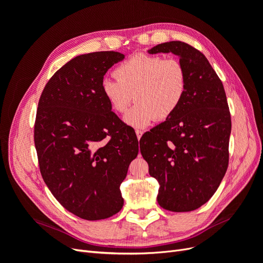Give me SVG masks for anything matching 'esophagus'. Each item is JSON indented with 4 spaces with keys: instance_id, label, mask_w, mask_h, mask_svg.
Listing matches in <instances>:
<instances>
[{
    "instance_id": "1",
    "label": "esophagus",
    "mask_w": 263,
    "mask_h": 263,
    "mask_svg": "<svg viewBox=\"0 0 263 263\" xmlns=\"http://www.w3.org/2000/svg\"><path fill=\"white\" fill-rule=\"evenodd\" d=\"M142 134H144V132H142V130H139V129L136 130V136H137V139H138V140L141 138Z\"/></svg>"
}]
</instances>
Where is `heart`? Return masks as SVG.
Wrapping results in <instances>:
<instances>
[{
    "label": "heart",
    "instance_id": "obj_1",
    "mask_svg": "<svg viewBox=\"0 0 263 263\" xmlns=\"http://www.w3.org/2000/svg\"><path fill=\"white\" fill-rule=\"evenodd\" d=\"M114 76L117 80L102 81V94L118 114L127 112L135 97L137 104L124 117L133 128L144 129L157 118L171 117L185 97L187 76L178 59L138 53L121 63Z\"/></svg>",
    "mask_w": 263,
    "mask_h": 263
}]
</instances>
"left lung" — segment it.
I'll list each match as a JSON object with an SVG mask.
<instances>
[{
    "mask_svg": "<svg viewBox=\"0 0 263 263\" xmlns=\"http://www.w3.org/2000/svg\"><path fill=\"white\" fill-rule=\"evenodd\" d=\"M160 52L179 57L186 92L177 112L141 137L140 153L159 183V205L191 212L210 200L225 176L232 121L224 86L201 51L182 42L148 50Z\"/></svg>",
    "mask_w": 263,
    "mask_h": 263,
    "instance_id": "obj_1",
    "label": "left lung"
}]
</instances>
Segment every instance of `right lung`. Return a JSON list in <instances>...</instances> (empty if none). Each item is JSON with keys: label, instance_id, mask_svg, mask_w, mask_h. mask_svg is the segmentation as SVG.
I'll use <instances>...</instances> for the list:
<instances>
[{"label": "right lung", "instance_id": "1", "mask_svg": "<svg viewBox=\"0 0 263 263\" xmlns=\"http://www.w3.org/2000/svg\"><path fill=\"white\" fill-rule=\"evenodd\" d=\"M124 59L116 51L78 55L51 77L38 103L34 139L43 179L63 208L86 220L122 210L119 186L138 155L136 135L101 89L107 70Z\"/></svg>", "mask_w": 263, "mask_h": 263}]
</instances>
